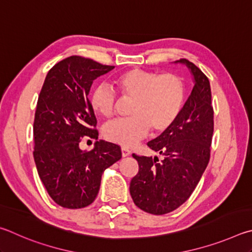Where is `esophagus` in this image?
Masks as SVG:
<instances>
[{
	"mask_svg": "<svg viewBox=\"0 0 252 252\" xmlns=\"http://www.w3.org/2000/svg\"><path fill=\"white\" fill-rule=\"evenodd\" d=\"M122 155H123V157L128 156V155H130V151L126 147H122Z\"/></svg>",
	"mask_w": 252,
	"mask_h": 252,
	"instance_id": "34e87169",
	"label": "esophagus"
}]
</instances>
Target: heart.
I'll list each match as a JSON object with an SVG mask.
<instances>
[{"label":"heart","mask_w":252,"mask_h":252,"mask_svg":"<svg viewBox=\"0 0 252 252\" xmlns=\"http://www.w3.org/2000/svg\"><path fill=\"white\" fill-rule=\"evenodd\" d=\"M113 83L121 95L131 101L130 117L105 126L104 136L109 142L128 147L144 138L148 130L154 135L164 133L182 110L185 85L178 75L133 68L117 75ZM90 105L95 114L108 118L114 114L116 95L112 88L99 85L93 90Z\"/></svg>","instance_id":"heart-1"}]
</instances>
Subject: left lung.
<instances>
[{
	"instance_id": "1",
	"label": "left lung",
	"mask_w": 252,
	"mask_h": 252,
	"mask_svg": "<svg viewBox=\"0 0 252 252\" xmlns=\"http://www.w3.org/2000/svg\"><path fill=\"white\" fill-rule=\"evenodd\" d=\"M175 63L187 66L195 85L173 125L147 144L164 159L133 154L139 169L130 182V196L138 208L153 215L168 214L182 206L195 190L210 158L214 108L209 79L186 59Z\"/></svg>"
}]
</instances>
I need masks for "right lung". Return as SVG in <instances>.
Instances as JSON below:
<instances>
[{
	"label": "right lung",
	"instance_id": "1",
	"mask_svg": "<svg viewBox=\"0 0 252 252\" xmlns=\"http://www.w3.org/2000/svg\"><path fill=\"white\" fill-rule=\"evenodd\" d=\"M113 68L69 56L48 70L39 93L33 125L34 160L48 195L64 208L91 205L104 170L122 158L121 147L105 140H97L90 152L79 148L83 137L98 139L88 94L93 81Z\"/></svg>",
	"mask_w": 252,
	"mask_h": 252
}]
</instances>
